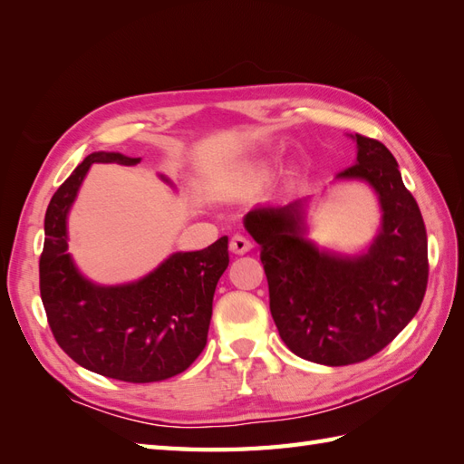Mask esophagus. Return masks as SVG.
Masks as SVG:
<instances>
[{"label": "esophagus", "mask_w": 464, "mask_h": 464, "mask_svg": "<svg viewBox=\"0 0 464 464\" xmlns=\"http://www.w3.org/2000/svg\"><path fill=\"white\" fill-rule=\"evenodd\" d=\"M230 250L234 254H246V252L252 250V242L246 238V236L236 234V236H232V240H230Z\"/></svg>", "instance_id": "obj_1"}]
</instances>
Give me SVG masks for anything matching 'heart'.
I'll list each match as a JSON object with an SVG mask.
<instances>
[{
    "instance_id": "1",
    "label": "heart",
    "mask_w": 464,
    "mask_h": 464,
    "mask_svg": "<svg viewBox=\"0 0 464 464\" xmlns=\"http://www.w3.org/2000/svg\"><path fill=\"white\" fill-rule=\"evenodd\" d=\"M267 177H270V169H267V167H256V169L246 172L244 182L248 184V187H258V184L267 180Z\"/></svg>"
}]
</instances>
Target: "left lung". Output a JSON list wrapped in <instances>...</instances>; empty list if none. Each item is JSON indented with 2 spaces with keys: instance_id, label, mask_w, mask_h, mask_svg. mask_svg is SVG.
<instances>
[{
  "instance_id": "obj_1",
  "label": "left lung",
  "mask_w": 464,
  "mask_h": 464,
  "mask_svg": "<svg viewBox=\"0 0 464 464\" xmlns=\"http://www.w3.org/2000/svg\"><path fill=\"white\" fill-rule=\"evenodd\" d=\"M357 160L337 179L365 180L383 218L363 256L319 250L305 238L304 198L256 206L244 218L260 244L270 287V312L284 343L322 365H352L373 357L403 332L423 302L429 280L423 216L389 149L355 135Z\"/></svg>"
}]
</instances>
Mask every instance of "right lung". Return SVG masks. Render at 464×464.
Masks as SVG:
<instances>
[{
	"mask_svg": "<svg viewBox=\"0 0 464 464\" xmlns=\"http://www.w3.org/2000/svg\"><path fill=\"white\" fill-rule=\"evenodd\" d=\"M139 160L92 152L57 188L45 212L39 290L55 342L75 363L127 383H152L182 373L202 353L216 284L230 258L222 236L204 250L172 254L132 284L97 285L79 274L67 254V214L81 182L92 162Z\"/></svg>",
	"mask_w": 464,
	"mask_h": 464,
	"instance_id": "add662e5",
	"label": "right lung"
}]
</instances>
